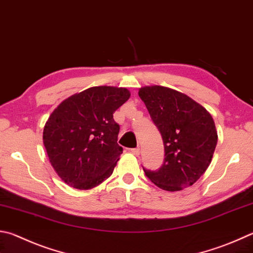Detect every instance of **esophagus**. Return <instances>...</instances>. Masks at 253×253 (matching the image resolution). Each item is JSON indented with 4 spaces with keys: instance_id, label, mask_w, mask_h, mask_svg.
Instances as JSON below:
<instances>
[{
    "instance_id": "obj_1",
    "label": "esophagus",
    "mask_w": 253,
    "mask_h": 253,
    "mask_svg": "<svg viewBox=\"0 0 253 253\" xmlns=\"http://www.w3.org/2000/svg\"><path fill=\"white\" fill-rule=\"evenodd\" d=\"M130 151L135 156H139V154H140V149L139 148H132V149H130Z\"/></svg>"
}]
</instances>
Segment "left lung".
<instances>
[{
	"instance_id": "obj_1",
	"label": "left lung",
	"mask_w": 253,
	"mask_h": 253,
	"mask_svg": "<svg viewBox=\"0 0 253 253\" xmlns=\"http://www.w3.org/2000/svg\"><path fill=\"white\" fill-rule=\"evenodd\" d=\"M138 95L163 137L165 160L158 170L144 169L160 189L179 191L203 176L212 160L218 134L213 118L186 94L154 85Z\"/></svg>"
}]
</instances>
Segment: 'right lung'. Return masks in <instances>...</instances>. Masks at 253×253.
<instances>
[{"label":"right lung","mask_w":253,"mask_h":253,"mask_svg":"<svg viewBox=\"0 0 253 253\" xmlns=\"http://www.w3.org/2000/svg\"><path fill=\"white\" fill-rule=\"evenodd\" d=\"M129 97L124 87L94 86L64 99L49 115L44 147L54 170L68 186L91 189L113 173L123 154L113 114Z\"/></svg>","instance_id":"obj_1"}]
</instances>
